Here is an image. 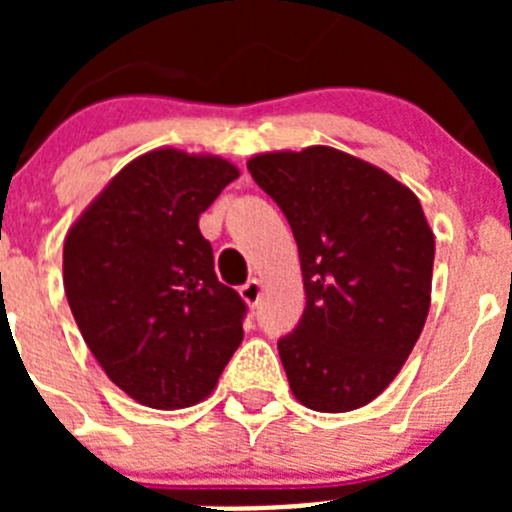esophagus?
<instances>
[{
    "instance_id": "obj_1",
    "label": "esophagus",
    "mask_w": 512,
    "mask_h": 512,
    "mask_svg": "<svg viewBox=\"0 0 512 512\" xmlns=\"http://www.w3.org/2000/svg\"><path fill=\"white\" fill-rule=\"evenodd\" d=\"M241 297L251 307L259 305V300H261V282H259V279H248V282L241 287Z\"/></svg>"
}]
</instances>
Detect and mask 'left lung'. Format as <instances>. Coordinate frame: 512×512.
<instances>
[{
    "label": "left lung",
    "instance_id": "left-lung-1",
    "mask_svg": "<svg viewBox=\"0 0 512 512\" xmlns=\"http://www.w3.org/2000/svg\"><path fill=\"white\" fill-rule=\"evenodd\" d=\"M287 217L305 312L279 338L289 387L318 413L372 402L397 377L428 318L436 241L408 187L328 146L248 161Z\"/></svg>",
    "mask_w": 512,
    "mask_h": 512
}]
</instances>
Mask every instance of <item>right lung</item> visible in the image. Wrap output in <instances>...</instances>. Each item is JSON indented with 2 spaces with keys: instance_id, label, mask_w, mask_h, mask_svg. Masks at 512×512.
Segmentation results:
<instances>
[{
  "instance_id": "obj_1",
  "label": "right lung",
  "mask_w": 512,
  "mask_h": 512,
  "mask_svg": "<svg viewBox=\"0 0 512 512\" xmlns=\"http://www.w3.org/2000/svg\"><path fill=\"white\" fill-rule=\"evenodd\" d=\"M238 169L151 151L112 179L63 246V287L94 359L148 408L205 400L243 341L248 305L215 277L200 215Z\"/></svg>"
}]
</instances>
